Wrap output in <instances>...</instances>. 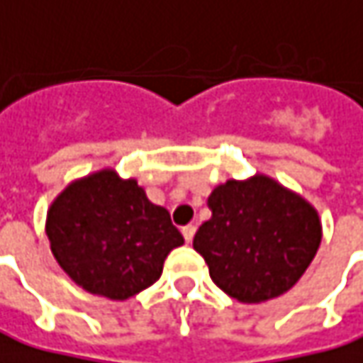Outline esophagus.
<instances>
[{"label":"esophagus","mask_w":363,"mask_h":363,"mask_svg":"<svg viewBox=\"0 0 363 363\" xmlns=\"http://www.w3.org/2000/svg\"><path fill=\"white\" fill-rule=\"evenodd\" d=\"M195 231H197V228H195V225H184V228H182V235H184V240H186V242H193V238H195Z\"/></svg>","instance_id":"34e87169"}]
</instances>
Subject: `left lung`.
<instances>
[{"label":"left lung","instance_id":"1","mask_svg":"<svg viewBox=\"0 0 363 363\" xmlns=\"http://www.w3.org/2000/svg\"><path fill=\"white\" fill-rule=\"evenodd\" d=\"M207 205L211 219L199 228L193 247L213 282L240 303L291 291L321 244L313 205L264 174L219 184Z\"/></svg>","mask_w":363,"mask_h":363}]
</instances>
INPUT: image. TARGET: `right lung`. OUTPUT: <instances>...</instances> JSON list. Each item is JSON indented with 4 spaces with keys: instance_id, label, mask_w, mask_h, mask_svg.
I'll return each instance as SVG.
<instances>
[{
    "instance_id": "right-lung-1",
    "label": "right lung",
    "mask_w": 363,
    "mask_h": 363,
    "mask_svg": "<svg viewBox=\"0 0 363 363\" xmlns=\"http://www.w3.org/2000/svg\"><path fill=\"white\" fill-rule=\"evenodd\" d=\"M46 235L60 268L87 292L111 301L152 286L170 250L184 244L170 213L111 168L71 182L55 199Z\"/></svg>"
}]
</instances>
